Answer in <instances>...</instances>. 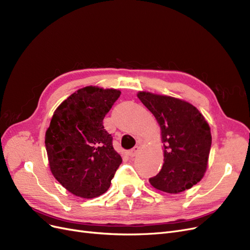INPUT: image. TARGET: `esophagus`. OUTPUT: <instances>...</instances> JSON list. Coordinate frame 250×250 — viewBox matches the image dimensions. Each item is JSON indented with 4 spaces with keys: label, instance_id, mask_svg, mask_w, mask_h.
<instances>
[{
    "label": "esophagus",
    "instance_id": "obj_1",
    "mask_svg": "<svg viewBox=\"0 0 250 250\" xmlns=\"http://www.w3.org/2000/svg\"><path fill=\"white\" fill-rule=\"evenodd\" d=\"M139 149H140V146H138V145H136L133 149H131V150H128V152H127V154L131 156V158H133V156H135L137 153H138V151H139Z\"/></svg>",
    "mask_w": 250,
    "mask_h": 250
}]
</instances>
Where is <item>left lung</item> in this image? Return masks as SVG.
Segmentation results:
<instances>
[{
  "instance_id": "obj_1",
  "label": "left lung",
  "mask_w": 250,
  "mask_h": 250,
  "mask_svg": "<svg viewBox=\"0 0 250 250\" xmlns=\"http://www.w3.org/2000/svg\"><path fill=\"white\" fill-rule=\"evenodd\" d=\"M137 96L158 120L164 143L163 167L150 184L168 193L189 189L201 181L208 165L212 137L205 117L180 99L148 91Z\"/></svg>"
}]
</instances>
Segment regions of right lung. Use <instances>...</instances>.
I'll return each mask as SVG.
<instances>
[{
    "label": "right lung",
    "instance_id": "right-lung-1",
    "mask_svg": "<svg viewBox=\"0 0 250 250\" xmlns=\"http://www.w3.org/2000/svg\"><path fill=\"white\" fill-rule=\"evenodd\" d=\"M119 96L117 89L85 86L64 100L50 120L45 134L50 171L77 197L103 195L123 162L103 125Z\"/></svg>",
    "mask_w": 250,
    "mask_h": 250
}]
</instances>
